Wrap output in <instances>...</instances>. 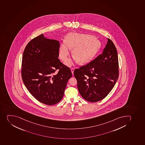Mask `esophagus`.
I'll return each instance as SVG.
<instances>
[{"label":"esophagus","mask_w":145,"mask_h":145,"mask_svg":"<svg viewBox=\"0 0 145 145\" xmlns=\"http://www.w3.org/2000/svg\"><path fill=\"white\" fill-rule=\"evenodd\" d=\"M74 68H71V72H72V74H74Z\"/></svg>","instance_id":"1"}]
</instances>
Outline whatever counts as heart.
Wrapping results in <instances>:
<instances>
[{"instance_id":"heart-1","label":"heart","mask_w":145,"mask_h":145,"mask_svg":"<svg viewBox=\"0 0 145 145\" xmlns=\"http://www.w3.org/2000/svg\"><path fill=\"white\" fill-rule=\"evenodd\" d=\"M102 46L101 41L91 35L82 33H71L67 36L59 49V56L62 61L66 60L73 48V55L81 63H86L94 58ZM73 62L68 59L65 64L71 66Z\"/></svg>"}]
</instances>
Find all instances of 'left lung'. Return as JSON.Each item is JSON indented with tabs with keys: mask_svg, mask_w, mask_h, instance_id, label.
Returning a JSON list of instances; mask_svg holds the SVG:
<instances>
[{
	"mask_svg": "<svg viewBox=\"0 0 145 145\" xmlns=\"http://www.w3.org/2000/svg\"><path fill=\"white\" fill-rule=\"evenodd\" d=\"M74 77L82 97L90 102H97L107 96L118 79L117 49L108 38L102 54L86 65L75 69Z\"/></svg>",
	"mask_w": 145,
	"mask_h": 145,
	"instance_id": "8db88e82",
	"label": "left lung"
}]
</instances>
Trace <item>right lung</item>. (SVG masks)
I'll list each match as a JSON object with an SVG mask.
<instances>
[{
    "instance_id": "obj_1",
    "label": "right lung",
    "mask_w": 145,
    "mask_h": 145,
    "mask_svg": "<svg viewBox=\"0 0 145 145\" xmlns=\"http://www.w3.org/2000/svg\"><path fill=\"white\" fill-rule=\"evenodd\" d=\"M58 40L42 34L32 39L23 54L22 76L30 93L40 102L52 105L63 98L71 69L60 61ZM59 69V72L55 71Z\"/></svg>"
}]
</instances>
